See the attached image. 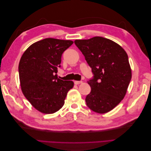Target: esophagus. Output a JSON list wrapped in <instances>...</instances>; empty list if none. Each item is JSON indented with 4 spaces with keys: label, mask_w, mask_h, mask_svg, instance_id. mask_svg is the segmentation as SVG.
Listing matches in <instances>:
<instances>
[{
    "label": "esophagus",
    "mask_w": 151,
    "mask_h": 151,
    "mask_svg": "<svg viewBox=\"0 0 151 151\" xmlns=\"http://www.w3.org/2000/svg\"><path fill=\"white\" fill-rule=\"evenodd\" d=\"M82 83H83V82H82V81H74V84H75L76 85H77V84H81Z\"/></svg>",
    "instance_id": "1"
}]
</instances>
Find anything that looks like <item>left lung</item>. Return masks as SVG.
Wrapping results in <instances>:
<instances>
[{"mask_svg":"<svg viewBox=\"0 0 151 151\" xmlns=\"http://www.w3.org/2000/svg\"><path fill=\"white\" fill-rule=\"evenodd\" d=\"M92 69L93 77L88 81L91 93L86 104L98 113L111 111L124 98L132 78L128 55L113 41L101 36L74 42Z\"/></svg>","mask_w":151,"mask_h":151,"instance_id":"obj_1","label":"left lung"}]
</instances>
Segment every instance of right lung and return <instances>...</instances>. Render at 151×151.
<instances>
[{"label":"right lung","mask_w":151,"mask_h":151,"mask_svg":"<svg viewBox=\"0 0 151 151\" xmlns=\"http://www.w3.org/2000/svg\"><path fill=\"white\" fill-rule=\"evenodd\" d=\"M71 40L45 38L29 47L19 63L22 92L35 108L45 114L58 111L64 104L70 81L58 78L62 55L73 44Z\"/></svg>","instance_id":"add662e5"}]
</instances>
